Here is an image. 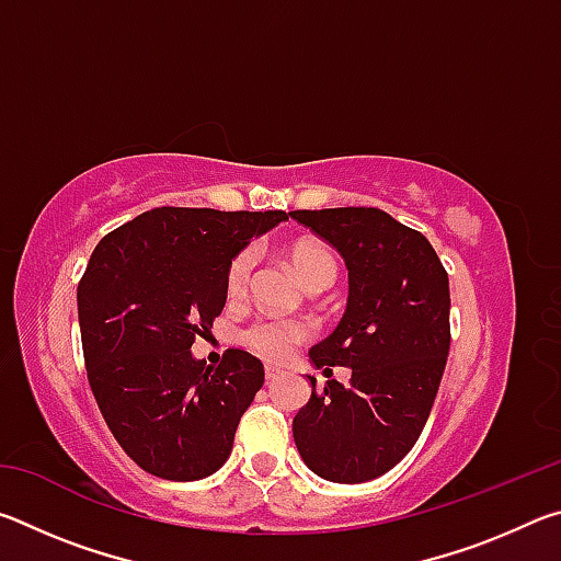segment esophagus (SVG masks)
Instances as JSON below:
<instances>
[{"instance_id": "obj_1", "label": "esophagus", "mask_w": 561, "mask_h": 561, "mask_svg": "<svg viewBox=\"0 0 561 561\" xmlns=\"http://www.w3.org/2000/svg\"><path fill=\"white\" fill-rule=\"evenodd\" d=\"M279 376H282V368H277V366L264 368V378H267V381H274V378H279Z\"/></svg>"}]
</instances>
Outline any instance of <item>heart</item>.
<instances>
[{
  "label": "heart",
  "instance_id": "b5f03b06",
  "mask_svg": "<svg viewBox=\"0 0 561 561\" xmlns=\"http://www.w3.org/2000/svg\"><path fill=\"white\" fill-rule=\"evenodd\" d=\"M289 260L294 264V272L299 274L307 289H327L331 282L336 279V260L324 244L314 240H299L289 247ZM254 270V250L237 252L230 267L225 274V289L227 297L232 301L242 299L247 289H250ZM309 327L297 319H284V317H262L252 321L244 329L242 341L247 348H252L254 354L262 356L264 360H284L291 356V351L309 339Z\"/></svg>",
  "mask_w": 561,
  "mask_h": 561
}]
</instances>
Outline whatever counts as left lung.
<instances>
[{
    "label": "left lung",
    "instance_id": "8db88e82",
    "mask_svg": "<svg viewBox=\"0 0 561 561\" xmlns=\"http://www.w3.org/2000/svg\"><path fill=\"white\" fill-rule=\"evenodd\" d=\"M344 257L348 299L339 327L311 346L314 368H351L348 386L311 383L294 415L301 460L356 485L396 468L421 435L450 351V284L433 244L378 207L294 210Z\"/></svg>",
    "mask_w": 561,
    "mask_h": 561
}]
</instances>
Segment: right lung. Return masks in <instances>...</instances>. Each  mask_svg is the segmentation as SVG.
<instances>
[{
    "mask_svg": "<svg viewBox=\"0 0 561 561\" xmlns=\"http://www.w3.org/2000/svg\"><path fill=\"white\" fill-rule=\"evenodd\" d=\"M287 220L156 207L93 250L76 291L89 383L113 438L156 478L203 480L230 458L264 366L242 348L207 366L190 348L225 307L234 254Z\"/></svg>",
    "mask_w": 561,
    "mask_h": 561,
    "instance_id": "right-lung-1",
    "label": "right lung"
}]
</instances>
